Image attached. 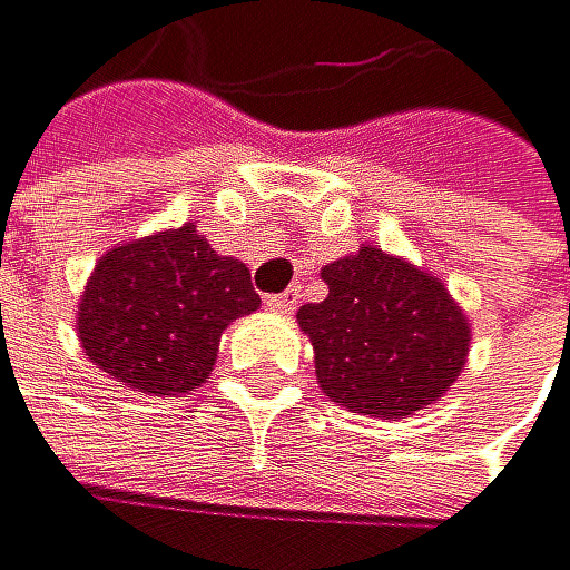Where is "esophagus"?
I'll use <instances>...</instances> for the list:
<instances>
[{
  "label": "esophagus",
  "mask_w": 570,
  "mask_h": 570,
  "mask_svg": "<svg viewBox=\"0 0 570 570\" xmlns=\"http://www.w3.org/2000/svg\"><path fill=\"white\" fill-rule=\"evenodd\" d=\"M266 308L269 312H279V315H287V312H294L297 308V297L287 291V294H269L266 297Z\"/></svg>",
  "instance_id": "obj_1"
}]
</instances>
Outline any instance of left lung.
I'll use <instances>...</instances> for the list:
<instances>
[{"label":"left lung","mask_w":570,"mask_h":570,"mask_svg":"<svg viewBox=\"0 0 570 570\" xmlns=\"http://www.w3.org/2000/svg\"><path fill=\"white\" fill-rule=\"evenodd\" d=\"M328 297L297 312L318 385L333 403L382 420L428 410L470 354V318L438 276L364 245L322 269Z\"/></svg>","instance_id":"8db88e82"}]
</instances>
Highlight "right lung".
I'll return each instance as SVG.
<instances>
[{
  "label": "right lung",
  "mask_w": 570,
  "mask_h": 570,
  "mask_svg": "<svg viewBox=\"0 0 570 570\" xmlns=\"http://www.w3.org/2000/svg\"><path fill=\"white\" fill-rule=\"evenodd\" d=\"M258 304L245 262L216 255L196 224H185L100 255L76 333L115 382L178 395L209 379L224 328Z\"/></svg>",
  "instance_id": "add662e5"
}]
</instances>
